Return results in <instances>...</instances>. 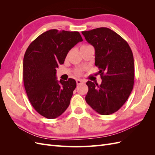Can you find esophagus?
Returning a JSON list of instances; mask_svg holds the SVG:
<instances>
[{"label":"esophagus","mask_w":155,"mask_h":155,"mask_svg":"<svg viewBox=\"0 0 155 155\" xmlns=\"http://www.w3.org/2000/svg\"><path fill=\"white\" fill-rule=\"evenodd\" d=\"M83 83H84V81L83 80H81V79H76L77 85H79V84Z\"/></svg>","instance_id":"obj_1"}]
</instances>
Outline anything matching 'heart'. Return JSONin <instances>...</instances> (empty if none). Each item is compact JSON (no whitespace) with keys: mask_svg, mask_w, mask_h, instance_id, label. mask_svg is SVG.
Listing matches in <instances>:
<instances>
[{"mask_svg":"<svg viewBox=\"0 0 155 155\" xmlns=\"http://www.w3.org/2000/svg\"><path fill=\"white\" fill-rule=\"evenodd\" d=\"M88 46V45H83L81 47H83V46ZM76 72L78 73V74H80L81 72V70H78L77 71H76Z\"/></svg>","mask_w":155,"mask_h":155,"instance_id":"b5f03b06","label":"heart"}]
</instances>
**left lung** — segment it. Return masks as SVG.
I'll use <instances>...</instances> for the list:
<instances>
[{"label":"left lung","mask_w":155,"mask_h":155,"mask_svg":"<svg viewBox=\"0 0 155 155\" xmlns=\"http://www.w3.org/2000/svg\"><path fill=\"white\" fill-rule=\"evenodd\" d=\"M86 41L95 49V65L100 69L102 82L88 81L85 100L101 115L118 110L130 96L134 85V58L129 45L108 28L82 31Z\"/></svg>","instance_id":"1"}]
</instances>
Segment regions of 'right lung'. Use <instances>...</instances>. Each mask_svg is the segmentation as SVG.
I'll use <instances>...</instances> for the list:
<instances>
[{
  "label": "right lung",
  "instance_id": "obj_1",
  "mask_svg": "<svg viewBox=\"0 0 155 155\" xmlns=\"http://www.w3.org/2000/svg\"><path fill=\"white\" fill-rule=\"evenodd\" d=\"M83 39L78 31L50 30L28 47L23 59V81L31 105L48 119L61 115L70 105L76 87L74 79L56 77V68L64 63L68 51Z\"/></svg>",
  "mask_w": 155,
  "mask_h": 155
}]
</instances>
